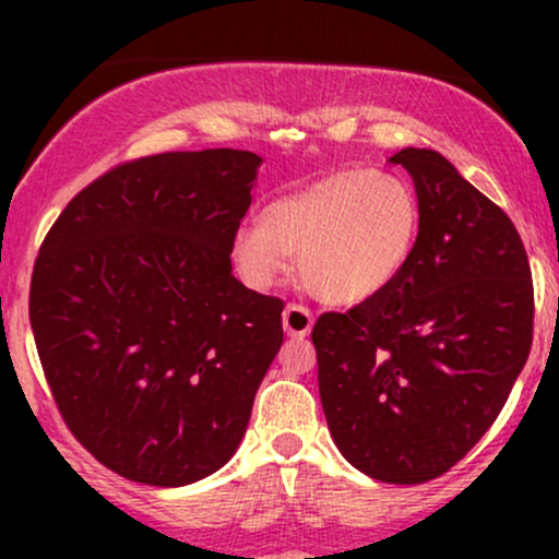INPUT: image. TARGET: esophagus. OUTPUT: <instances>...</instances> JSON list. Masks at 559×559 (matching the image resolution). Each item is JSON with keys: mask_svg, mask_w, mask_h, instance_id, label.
Masks as SVG:
<instances>
[{"mask_svg": "<svg viewBox=\"0 0 559 559\" xmlns=\"http://www.w3.org/2000/svg\"><path fill=\"white\" fill-rule=\"evenodd\" d=\"M312 312L305 305H286L284 310V331L294 338H305L312 331Z\"/></svg>", "mask_w": 559, "mask_h": 559, "instance_id": "obj_1", "label": "esophagus"}]
</instances>
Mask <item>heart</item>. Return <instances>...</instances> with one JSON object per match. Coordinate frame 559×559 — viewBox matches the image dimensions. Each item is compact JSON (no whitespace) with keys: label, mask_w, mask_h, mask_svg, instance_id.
<instances>
[{"label":"heart","mask_w":559,"mask_h":559,"mask_svg":"<svg viewBox=\"0 0 559 559\" xmlns=\"http://www.w3.org/2000/svg\"><path fill=\"white\" fill-rule=\"evenodd\" d=\"M420 230L415 189L394 173L342 170L278 197L260 223L230 239V260L249 286L271 288L299 262L305 286L331 305H357L396 281Z\"/></svg>","instance_id":"obj_1"}]
</instances>
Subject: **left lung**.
Returning <instances> with one entry per match:
<instances>
[{
	"instance_id": "left-lung-1",
	"label": "left lung",
	"mask_w": 559,
	"mask_h": 559,
	"mask_svg": "<svg viewBox=\"0 0 559 559\" xmlns=\"http://www.w3.org/2000/svg\"><path fill=\"white\" fill-rule=\"evenodd\" d=\"M420 230L389 288L312 329L338 452L383 484L444 476L502 413L534 338V281L502 207L433 150L396 152Z\"/></svg>"
}]
</instances>
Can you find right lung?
I'll return each mask as SVG.
<instances>
[{"label":"right lung","mask_w":559,"mask_h":559,"mask_svg":"<svg viewBox=\"0 0 559 559\" xmlns=\"http://www.w3.org/2000/svg\"><path fill=\"white\" fill-rule=\"evenodd\" d=\"M260 163L131 159L70 199L38 249L28 316L55 404L128 480L186 486L226 465L284 344V301L230 273Z\"/></svg>","instance_id":"1"}]
</instances>
